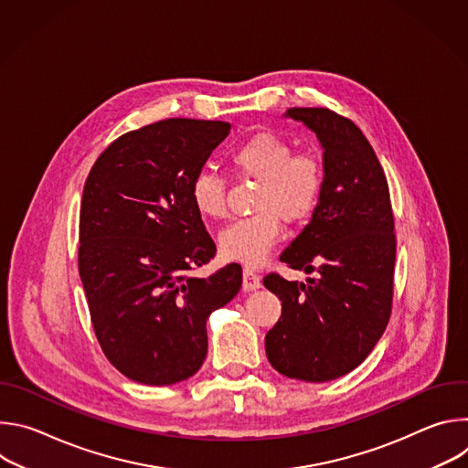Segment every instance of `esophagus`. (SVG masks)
<instances>
[{
	"label": "esophagus",
	"mask_w": 468,
	"mask_h": 468,
	"mask_svg": "<svg viewBox=\"0 0 468 468\" xmlns=\"http://www.w3.org/2000/svg\"><path fill=\"white\" fill-rule=\"evenodd\" d=\"M261 287V276L250 269H244L242 271V289L246 292L250 291H257Z\"/></svg>",
	"instance_id": "esophagus-1"
}]
</instances>
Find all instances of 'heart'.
<instances>
[{"instance_id":"obj_1","label":"heart","mask_w":468,"mask_h":468,"mask_svg":"<svg viewBox=\"0 0 468 468\" xmlns=\"http://www.w3.org/2000/svg\"><path fill=\"white\" fill-rule=\"evenodd\" d=\"M233 170L257 181L251 209L255 215L239 218L218 235L220 255L248 266L271 257L283 235L282 218H307L320 199L324 170L311 152L292 154V146L276 133L261 131L237 144L229 154ZM196 213L209 220L226 215V183L211 172H197L188 186Z\"/></svg>"}]
</instances>
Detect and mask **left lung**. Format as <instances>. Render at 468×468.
Here are the masks:
<instances>
[{"label": "left lung", "mask_w": 468, "mask_h": 468, "mask_svg": "<svg viewBox=\"0 0 468 468\" xmlns=\"http://www.w3.org/2000/svg\"><path fill=\"white\" fill-rule=\"evenodd\" d=\"M324 150V183L311 222L280 255L305 283L269 274L262 283L282 300L266 333L271 365L283 376L322 383L359 367L390 318L396 237L385 172L348 118L322 107H292Z\"/></svg>", "instance_id": "1"}]
</instances>
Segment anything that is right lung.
I'll use <instances>...</instances> for the list:
<instances>
[{
	"label": "right lung",
	"instance_id": "1",
	"mask_svg": "<svg viewBox=\"0 0 468 468\" xmlns=\"http://www.w3.org/2000/svg\"><path fill=\"white\" fill-rule=\"evenodd\" d=\"M229 127L168 118L129 131L85 181L80 276L105 357L133 381L172 385L194 376L207 356L209 314L240 291L239 264L190 276L217 246L188 186Z\"/></svg>",
	"mask_w": 468,
	"mask_h": 468
}]
</instances>
